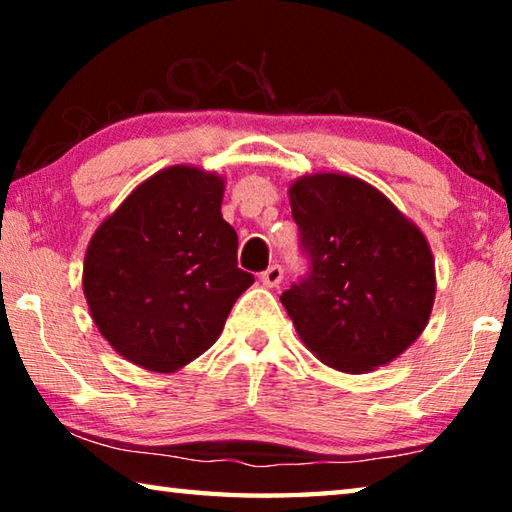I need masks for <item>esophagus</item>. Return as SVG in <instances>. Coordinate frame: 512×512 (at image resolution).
<instances>
[{"instance_id":"obj_1","label":"esophagus","mask_w":512,"mask_h":512,"mask_svg":"<svg viewBox=\"0 0 512 512\" xmlns=\"http://www.w3.org/2000/svg\"><path fill=\"white\" fill-rule=\"evenodd\" d=\"M282 277H284V271H282V266H277V264H273V266H268L266 271L262 273V277H259V280H262V284L264 287H268V289H273V287H277V284L282 282Z\"/></svg>"}]
</instances>
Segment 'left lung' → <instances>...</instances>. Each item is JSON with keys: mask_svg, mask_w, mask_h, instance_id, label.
<instances>
[{"mask_svg": "<svg viewBox=\"0 0 512 512\" xmlns=\"http://www.w3.org/2000/svg\"><path fill=\"white\" fill-rule=\"evenodd\" d=\"M311 275L280 300L305 348L325 366L363 375L418 341L436 300L424 232L377 187L339 171L289 185Z\"/></svg>", "mask_w": 512, "mask_h": 512, "instance_id": "1", "label": "left lung"}]
</instances>
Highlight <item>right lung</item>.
Here are the masks:
<instances>
[{
	"label": "right lung",
	"instance_id": "add662e5",
	"mask_svg": "<svg viewBox=\"0 0 512 512\" xmlns=\"http://www.w3.org/2000/svg\"><path fill=\"white\" fill-rule=\"evenodd\" d=\"M225 180L196 164L153 173L99 223L83 259V296L119 357L176 372L210 350L255 277L237 268L223 221Z\"/></svg>",
	"mask_w": 512,
	"mask_h": 512
}]
</instances>
